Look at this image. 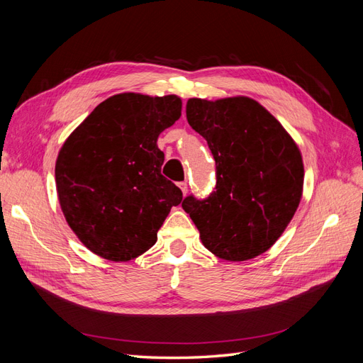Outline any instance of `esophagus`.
I'll use <instances>...</instances> for the list:
<instances>
[{"label": "esophagus", "mask_w": 363, "mask_h": 363, "mask_svg": "<svg viewBox=\"0 0 363 363\" xmlns=\"http://www.w3.org/2000/svg\"><path fill=\"white\" fill-rule=\"evenodd\" d=\"M179 188L182 189L183 195L188 194V183H186V182H180V183H179Z\"/></svg>", "instance_id": "34e87169"}]
</instances>
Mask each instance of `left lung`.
I'll use <instances>...</instances> for the list:
<instances>
[{"instance_id": "obj_1", "label": "left lung", "mask_w": 363, "mask_h": 363, "mask_svg": "<svg viewBox=\"0 0 363 363\" xmlns=\"http://www.w3.org/2000/svg\"><path fill=\"white\" fill-rule=\"evenodd\" d=\"M189 125L216 162V191L182 203L203 245L219 259L244 262L268 251L289 225L303 196L298 145L265 107L250 96L189 98Z\"/></svg>"}]
</instances>
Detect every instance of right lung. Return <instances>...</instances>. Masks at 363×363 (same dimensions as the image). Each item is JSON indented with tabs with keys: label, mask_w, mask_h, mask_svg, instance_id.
<instances>
[{
	"label": "right lung",
	"mask_w": 363,
	"mask_h": 363,
	"mask_svg": "<svg viewBox=\"0 0 363 363\" xmlns=\"http://www.w3.org/2000/svg\"><path fill=\"white\" fill-rule=\"evenodd\" d=\"M182 116L177 95L116 94L98 104L63 142L56 160L62 212L96 256L128 262L144 255L182 191L160 174L157 138Z\"/></svg>",
	"instance_id": "1"
}]
</instances>
